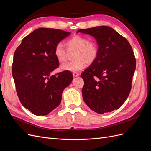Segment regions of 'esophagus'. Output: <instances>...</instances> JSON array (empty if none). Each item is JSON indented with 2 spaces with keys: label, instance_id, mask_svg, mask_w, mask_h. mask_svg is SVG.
Listing matches in <instances>:
<instances>
[{
  "label": "esophagus",
  "instance_id": "34e87169",
  "mask_svg": "<svg viewBox=\"0 0 151 151\" xmlns=\"http://www.w3.org/2000/svg\"><path fill=\"white\" fill-rule=\"evenodd\" d=\"M72 74H73L74 77H77V76H79V72H74L73 73H72Z\"/></svg>",
  "mask_w": 151,
  "mask_h": 151
}]
</instances>
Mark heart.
Listing matches in <instances>:
<instances>
[{"label": "heart", "mask_w": 151, "mask_h": 151, "mask_svg": "<svg viewBox=\"0 0 151 151\" xmlns=\"http://www.w3.org/2000/svg\"><path fill=\"white\" fill-rule=\"evenodd\" d=\"M66 48L69 52L75 51L73 61L67 62L62 64L60 69L63 70L77 72L83 69L86 63L92 64L98 55L99 47L95 40L89 39L85 36L77 35L66 41ZM67 50L62 43H58L54 49V55L57 60L63 62L66 60Z\"/></svg>", "instance_id": "obj_1"}]
</instances>
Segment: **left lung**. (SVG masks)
Masks as SVG:
<instances>
[{
  "instance_id": "1",
  "label": "left lung",
  "mask_w": 151,
  "mask_h": 151,
  "mask_svg": "<svg viewBox=\"0 0 151 151\" xmlns=\"http://www.w3.org/2000/svg\"><path fill=\"white\" fill-rule=\"evenodd\" d=\"M97 40L96 60L81 74L84 81L82 97L87 106L98 114L120 107L131 90L136 60L127 40L108 26L79 29Z\"/></svg>"
}]
</instances>
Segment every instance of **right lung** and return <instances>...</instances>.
<instances>
[{
    "instance_id": "right-lung-1",
    "label": "right lung",
    "mask_w": 151,
    "mask_h": 151,
    "mask_svg": "<svg viewBox=\"0 0 151 151\" xmlns=\"http://www.w3.org/2000/svg\"><path fill=\"white\" fill-rule=\"evenodd\" d=\"M70 34L39 28L25 37L15 51L12 72L16 92L22 106L34 115H47L58 107L73 79L70 71L52 74L59 66L55 47Z\"/></svg>"
}]
</instances>
